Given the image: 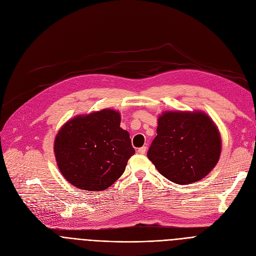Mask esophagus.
Returning a JSON list of instances; mask_svg holds the SVG:
<instances>
[{"label":"esophagus","instance_id":"34e87169","mask_svg":"<svg viewBox=\"0 0 256 256\" xmlns=\"http://www.w3.org/2000/svg\"><path fill=\"white\" fill-rule=\"evenodd\" d=\"M146 150H147V147H146V146H142V147H140V148L138 150V152H139L140 154H145Z\"/></svg>","mask_w":256,"mask_h":256}]
</instances>
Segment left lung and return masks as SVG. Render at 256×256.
<instances>
[{"instance_id":"left-lung-1","label":"left lung","mask_w":256,"mask_h":256,"mask_svg":"<svg viewBox=\"0 0 256 256\" xmlns=\"http://www.w3.org/2000/svg\"><path fill=\"white\" fill-rule=\"evenodd\" d=\"M156 132L147 156L172 182H198L218 163L221 137L204 112H165L158 119Z\"/></svg>"}]
</instances>
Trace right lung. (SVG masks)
Here are the masks:
<instances>
[{
	"label": "right lung",
	"mask_w": 256,
	"mask_h": 256,
	"mask_svg": "<svg viewBox=\"0 0 256 256\" xmlns=\"http://www.w3.org/2000/svg\"><path fill=\"white\" fill-rule=\"evenodd\" d=\"M120 114L104 109L76 116L57 134L54 152L64 178L78 189L102 191L122 176L135 154Z\"/></svg>",
	"instance_id": "1"
}]
</instances>
